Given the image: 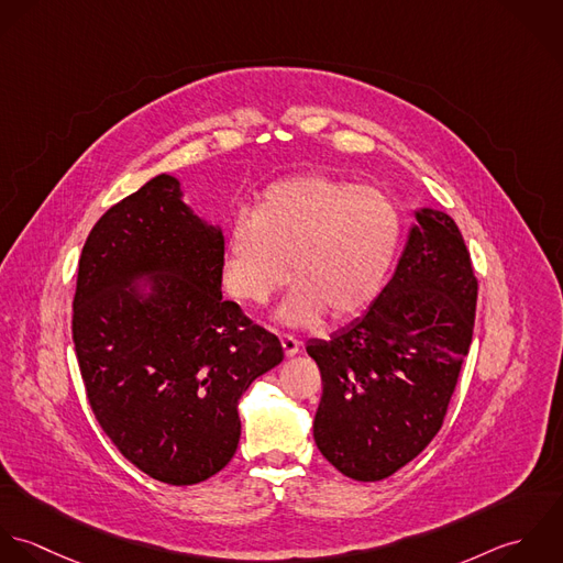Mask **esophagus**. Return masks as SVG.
<instances>
[{
	"label": "esophagus",
	"mask_w": 563,
	"mask_h": 563,
	"mask_svg": "<svg viewBox=\"0 0 563 563\" xmlns=\"http://www.w3.org/2000/svg\"><path fill=\"white\" fill-rule=\"evenodd\" d=\"M280 343H283V350H285L287 356H294V354L300 352V341L294 338V335H283Z\"/></svg>",
	"instance_id": "esophagus-1"
}]
</instances>
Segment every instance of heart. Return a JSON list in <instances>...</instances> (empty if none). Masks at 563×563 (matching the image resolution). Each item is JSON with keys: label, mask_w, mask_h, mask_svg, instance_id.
Masks as SVG:
<instances>
[{"label": "heart", "mask_w": 563, "mask_h": 563, "mask_svg": "<svg viewBox=\"0 0 563 563\" xmlns=\"http://www.w3.org/2000/svg\"><path fill=\"white\" fill-rule=\"evenodd\" d=\"M402 218L380 189L305 174L269 185L254 216H239L225 241L224 285L265 305L296 278L278 309L287 327L361 313L380 294L398 252Z\"/></svg>", "instance_id": "heart-1"}]
</instances>
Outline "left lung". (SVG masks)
<instances>
[{"mask_svg": "<svg viewBox=\"0 0 563 563\" xmlns=\"http://www.w3.org/2000/svg\"><path fill=\"white\" fill-rule=\"evenodd\" d=\"M476 291L454 220L424 207L365 316L309 341L324 385L313 438L341 474L387 478L438 435L472 343Z\"/></svg>", "mask_w": 563, "mask_h": 563, "instance_id": "8db88e82", "label": "left lung"}]
</instances>
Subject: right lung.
<instances>
[{
    "instance_id": "1",
    "label": "right lung",
    "mask_w": 563,
    "mask_h": 563,
    "mask_svg": "<svg viewBox=\"0 0 563 563\" xmlns=\"http://www.w3.org/2000/svg\"><path fill=\"white\" fill-rule=\"evenodd\" d=\"M224 234L161 174L111 207L82 247L74 343L89 405L147 476L194 485L232 459L239 398L283 345L222 298Z\"/></svg>"
}]
</instances>
